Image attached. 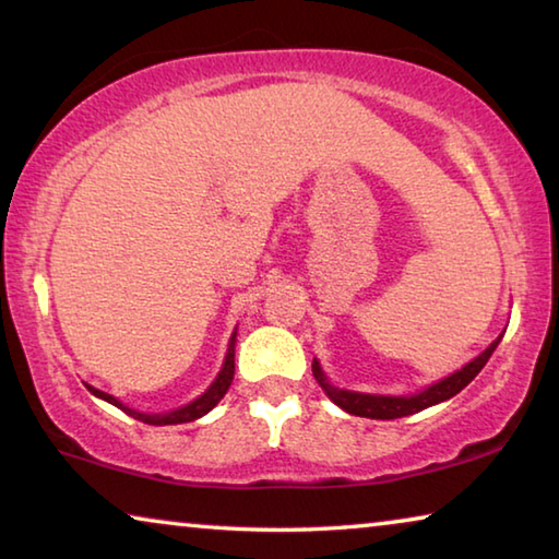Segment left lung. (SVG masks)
I'll return each mask as SVG.
<instances>
[{
  "instance_id": "obj_1",
  "label": "left lung",
  "mask_w": 559,
  "mask_h": 559,
  "mask_svg": "<svg viewBox=\"0 0 559 559\" xmlns=\"http://www.w3.org/2000/svg\"><path fill=\"white\" fill-rule=\"evenodd\" d=\"M500 337L493 340L490 347H486L484 353L473 359V362L463 367V370L453 372L451 377H447V380L431 384L429 390H424L414 396H374V394H357V392L337 390V386H330L325 382V377H323V372H320L318 362H313V374L330 400H333L340 409H345L347 414L367 416V419H400V416L416 414V412L427 409V406H431V404H439L443 400H451L453 394H459L463 386L473 380V377L484 370V365L488 362V357L493 355V349L498 347Z\"/></svg>"
}]
</instances>
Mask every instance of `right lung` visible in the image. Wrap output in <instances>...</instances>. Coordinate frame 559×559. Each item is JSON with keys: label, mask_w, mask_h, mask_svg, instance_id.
<instances>
[{"label": "right lung", "mask_w": 559, "mask_h": 559, "mask_svg": "<svg viewBox=\"0 0 559 559\" xmlns=\"http://www.w3.org/2000/svg\"><path fill=\"white\" fill-rule=\"evenodd\" d=\"M234 343H236V335L231 337V343H229V353H226L222 372H219V377H216L210 390H206L200 396V400H194L192 404H187V406H182V409H177V412H169V414H140L135 409H128L126 404H120L112 394H106V392H100V390H93V386H88V390L96 394V396H100V400H106L112 406H118V409H122L128 416H132V419H140L143 424H153V427H165V424L194 421V419H200V416H204L210 409H214L216 402H219L222 396L226 394V390H229V384L234 380Z\"/></svg>", "instance_id": "obj_1"}]
</instances>
